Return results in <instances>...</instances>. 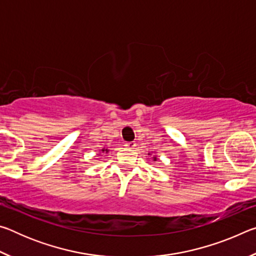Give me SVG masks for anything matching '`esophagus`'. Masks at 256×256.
I'll list each match as a JSON object with an SVG mask.
<instances>
[{"label": "esophagus", "mask_w": 256, "mask_h": 256, "mask_svg": "<svg viewBox=\"0 0 256 256\" xmlns=\"http://www.w3.org/2000/svg\"><path fill=\"white\" fill-rule=\"evenodd\" d=\"M136 146V144L134 141L126 142V144H125V146H126V148H128V149H133Z\"/></svg>", "instance_id": "esophagus-1"}]
</instances>
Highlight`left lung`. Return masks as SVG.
Returning <instances> with one entry per match:
<instances>
[{
  "label": "left lung",
  "mask_w": 256,
  "mask_h": 256,
  "mask_svg": "<svg viewBox=\"0 0 256 256\" xmlns=\"http://www.w3.org/2000/svg\"><path fill=\"white\" fill-rule=\"evenodd\" d=\"M154 159H156V157H154Z\"/></svg>",
  "instance_id": "1"
}]
</instances>
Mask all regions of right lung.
<instances>
[{
	"mask_svg": "<svg viewBox=\"0 0 256 256\" xmlns=\"http://www.w3.org/2000/svg\"><path fill=\"white\" fill-rule=\"evenodd\" d=\"M102 151H105V150H102ZM106 151H107V150H106Z\"/></svg>",
	"mask_w": 256,
	"mask_h": 256,
	"instance_id": "right-lung-1",
	"label": "right lung"
}]
</instances>
